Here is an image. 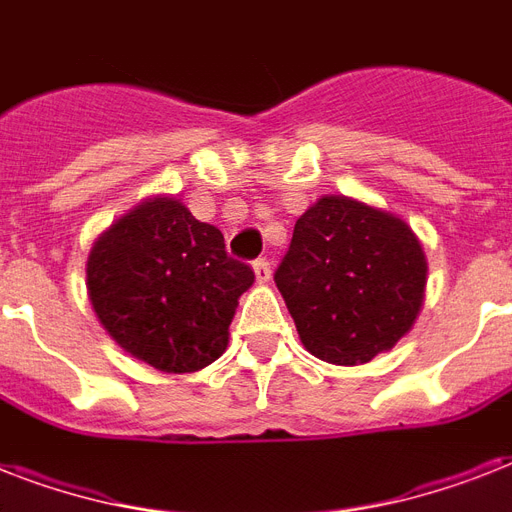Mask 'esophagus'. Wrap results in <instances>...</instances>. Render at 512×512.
Masks as SVG:
<instances>
[{
  "mask_svg": "<svg viewBox=\"0 0 512 512\" xmlns=\"http://www.w3.org/2000/svg\"><path fill=\"white\" fill-rule=\"evenodd\" d=\"M252 268H255V279L260 281V284L271 281V263H268L265 257H257L255 263H252Z\"/></svg>",
  "mask_w": 512,
  "mask_h": 512,
  "instance_id": "obj_1",
  "label": "esophagus"
}]
</instances>
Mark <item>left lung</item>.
I'll return each mask as SVG.
<instances>
[{"label": "left lung", "mask_w": 512, "mask_h": 512, "mask_svg": "<svg viewBox=\"0 0 512 512\" xmlns=\"http://www.w3.org/2000/svg\"><path fill=\"white\" fill-rule=\"evenodd\" d=\"M273 279L305 350L356 366L412 329L428 263L401 217L348 196H321L295 223Z\"/></svg>", "instance_id": "1"}]
</instances>
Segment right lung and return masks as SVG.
Masks as SVG:
<instances>
[{
	"label": "right lung",
	"instance_id": "1",
	"mask_svg": "<svg viewBox=\"0 0 512 512\" xmlns=\"http://www.w3.org/2000/svg\"><path fill=\"white\" fill-rule=\"evenodd\" d=\"M252 281V268L228 257L223 233L170 196L140 201L87 257V292L103 329L130 356L172 374L223 356Z\"/></svg>",
	"mask_w": 512,
	"mask_h": 512
}]
</instances>
